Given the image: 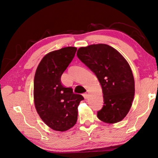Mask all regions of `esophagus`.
Segmentation results:
<instances>
[{"mask_svg":"<svg viewBox=\"0 0 158 158\" xmlns=\"http://www.w3.org/2000/svg\"><path fill=\"white\" fill-rule=\"evenodd\" d=\"M83 96H84V98L85 99H88V94L87 93H85V94H83Z\"/></svg>","mask_w":158,"mask_h":158,"instance_id":"esophagus-1","label":"esophagus"}]
</instances>
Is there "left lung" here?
<instances>
[{"label":"left lung","instance_id":"8db88e82","mask_svg":"<svg viewBox=\"0 0 158 158\" xmlns=\"http://www.w3.org/2000/svg\"><path fill=\"white\" fill-rule=\"evenodd\" d=\"M77 56L97 76L102 85L103 106L99 120L115 123L125 117L135 95V80L126 59L112 47L94 44L80 47Z\"/></svg>","mask_w":158,"mask_h":158}]
</instances>
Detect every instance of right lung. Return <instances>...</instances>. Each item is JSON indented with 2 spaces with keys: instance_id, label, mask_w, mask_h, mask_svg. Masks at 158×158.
Wrapping results in <instances>:
<instances>
[{
  "instance_id": "obj_1",
  "label": "right lung",
  "mask_w": 158,
  "mask_h": 158,
  "mask_svg": "<svg viewBox=\"0 0 158 158\" xmlns=\"http://www.w3.org/2000/svg\"><path fill=\"white\" fill-rule=\"evenodd\" d=\"M77 48L64 47L47 54L38 65L33 96L40 117L52 130L66 131L77 121L78 107L84 99L82 95L65 88L61 76L74 59Z\"/></svg>"
}]
</instances>
